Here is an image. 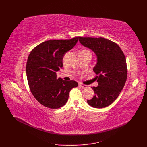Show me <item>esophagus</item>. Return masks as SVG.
<instances>
[{
    "instance_id": "1",
    "label": "esophagus",
    "mask_w": 147,
    "mask_h": 147,
    "mask_svg": "<svg viewBox=\"0 0 147 147\" xmlns=\"http://www.w3.org/2000/svg\"><path fill=\"white\" fill-rule=\"evenodd\" d=\"M79 86L81 87V88H85L87 87V85H84V84H83V83H80Z\"/></svg>"
}]
</instances>
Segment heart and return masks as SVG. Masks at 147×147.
<instances>
[{"instance_id":"1","label":"heart","mask_w":147,"mask_h":147,"mask_svg":"<svg viewBox=\"0 0 147 147\" xmlns=\"http://www.w3.org/2000/svg\"><path fill=\"white\" fill-rule=\"evenodd\" d=\"M86 52H90L87 49H83L81 50V51L79 52V53H86Z\"/></svg>"}]
</instances>
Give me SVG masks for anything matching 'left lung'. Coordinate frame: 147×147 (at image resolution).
<instances>
[{"mask_svg": "<svg viewBox=\"0 0 147 147\" xmlns=\"http://www.w3.org/2000/svg\"><path fill=\"white\" fill-rule=\"evenodd\" d=\"M79 41L97 55L93 68L98 86L92 87L93 97L87 100L93 107L104 108L113 103L125 85L127 69L125 55L117 43L102 37H78Z\"/></svg>", "mask_w": 147, "mask_h": 147, "instance_id": "1", "label": "left lung"}]
</instances>
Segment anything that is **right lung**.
<instances>
[{
  "instance_id": "right-lung-1",
  "label": "right lung",
  "mask_w": 147,
  "mask_h": 147,
  "mask_svg": "<svg viewBox=\"0 0 147 147\" xmlns=\"http://www.w3.org/2000/svg\"><path fill=\"white\" fill-rule=\"evenodd\" d=\"M78 37L69 40H51L36 46L29 54L26 62V76L34 97L46 107L58 109L68 100L69 92L78 84L57 78L56 72L63 66L65 52L76 45Z\"/></svg>"
}]
</instances>
